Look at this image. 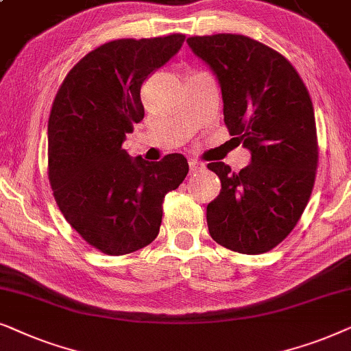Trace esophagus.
Listing matches in <instances>:
<instances>
[{"label":"esophagus","instance_id":"1","mask_svg":"<svg viewBox=\"0 0 351 351\" xmlns=\"http://www.w3.org/2000/svg\"><path fill=\"white\" fill-rule=\"evenodd\" d=\"M205 168V165L202 162H199V160H194V158H191L189 160V170L193 171V173H195V171H200V170H204Z\"/></svg>","mask_w":351,"mask_h":351}]
</instances>
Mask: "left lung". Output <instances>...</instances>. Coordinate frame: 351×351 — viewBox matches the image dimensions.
<instances>
[{
  "label": "left lung",
  "instance_id": "1",
  "mask_svg": "<svg viewBox=\"0 0 351 351\" xmlns=\"http://www.w3.org/2000/svg\"><path fill=\"white\" fill-rule=\"evenodd\" d=\"M221 88L224 123L250 151L239 173L208 163L221 191L207 205L210 236L219 245L255 255L289 236L315 184V110L300 75L289 60L244 35L188 38Z\"/></svg>",
  "mask_w": 351,
  "mask_h": 351
}]
</instances>
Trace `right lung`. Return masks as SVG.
<instances>
[{
	"label": "right lung",
	"instance_id": "1",
	"mask_svg": "<svg viewBox=\"0 0 351 351\" xmlns=\"http://www.w3.org/2000/svg\"><path fill=\"white\" fill-rule=\"evenodd\" d=\"M184 38L109 41L75 65L56 95L48 121L51 188L70 226L102 254L125 255L151 244L165 194L189 171L183 154L147 162L121 147L144 119L143 83Z\"/></svg>",
	"mask_w": 351,
	"mask_h": 351
}]
</instances>
